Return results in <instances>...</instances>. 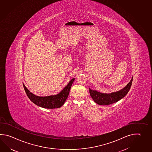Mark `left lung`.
Listing matches in <instances>:
<instances>
[{
	"label": "left lung",
	"mask_w": 152,
	"mask_h": 152,
	"mask_svg": "<svg viewBox=\"0 0 152 152\" xmlns=\"http://www.w3.org/2000/svg\"><path fill=\"white\" fill-rule=\"evenodd\" d=\"M133 78L127 86L121 90L111 93H102L96 90L89 88L90 96L95 102L99 105H109L117 102L119 100L123 99L129 91L133 82Z\"/></svg>",
	"instance_id": "8db88e82"
}]
</instances>
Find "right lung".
<instances>
[{
  "label": "right lung",
  "mask_w": 152,
  "mask_h": 152,
  "mask_svg": "<svg viewBox=\"0 0 152 152\" xmlns=\"http://www.w3.org/2000/svg\"><path fill=\"white\" fill-rule=\"evenodd\" d=\"M75 78L71 79L69 81L68 84L58 94L55 95L47 96H38L35 95L28 89V88L25 87L24 84H23L25 93L29 99L32 102L38 106L44 108L55 109L60 108L64 104L66 99L68 97L71 86Z\"/></svg>",
  "instance_id": "add662e5"
}]
</instances>
